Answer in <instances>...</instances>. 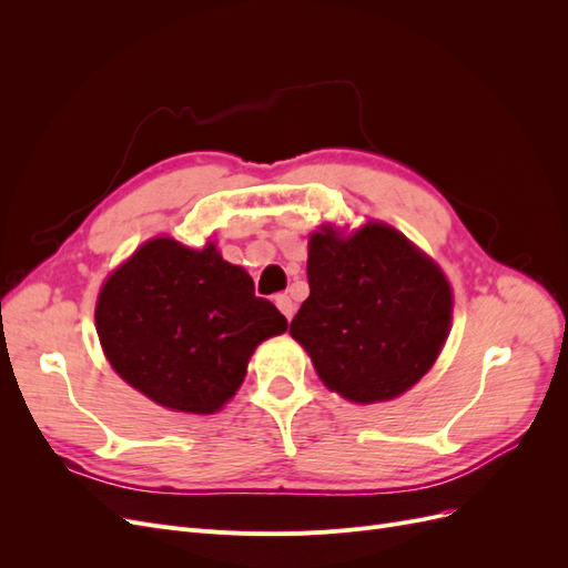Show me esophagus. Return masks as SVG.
<instances>
[{
  "instance_id": "obj_1",
  "label": "esophagus",
  "mask_w": 568,
  "mask_h": 568,
  "mask_svg": "<svg viewBox=\"0 0 568 568\" xmlns=\"http://www.w3.org/2000/svg\"><path fill=\"white\" fill-rule=\"evenodd\" d=\"M274 303H277V307L282 311V315L286 317V320H291L294 317V311H296V305H294V301H291V296H286V294H280V296H274Z\"/></svg>"
}]
</instances>
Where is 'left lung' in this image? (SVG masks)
I'll list each match as a JSON object with an SVG mask.
<instances>
[{"label": "left lung", "mask_w": 568, "mask_h": 568, "mask_svg": "<svg viewBox=\"0 0 568 568\" xmlns=\"http://www.w3.org/2000/svg\"><path fill=\"white\" fill-rule=\"evenodd\" d=\"M311 296L288 334L326 388L351 403L398 398L432 369L450 332L440 267L384 222L343 236L322 225L307 244Z\"/></svg>", "instance_id": "1"}]
</instances>
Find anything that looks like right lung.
I'll use <instances>...</instances> for the list:
<instances>
[{"label":"right lung","mask_w":568,"mask_h":568,"mask_svg":"<svg viewBox=\"0 0 568 568\" xmlns=\"http://www.w3.org/2000/svg\"><path fill=\"white\" fill-rule=\"evenodd\" d=\"M94 320L111 367L132 388L192 415L225 405L257 343L288 326L215 244L194 251L170 236L151 239L111 274Z\"/></svg>","instance_id":"add662e5"}]
</instances>
